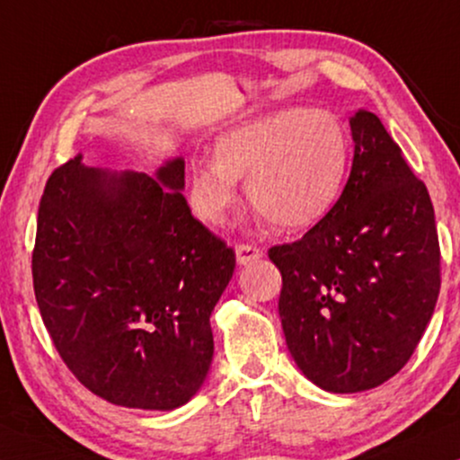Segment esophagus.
<instances>
[{
    "mask_svg": "<svg viewBox=\"0 0 460 460\" xmlns=\"http://www.w3.org/2000/svg\"><path fill=\"white\" fill-rule=\"evenodd\" d=\"M236 261L238 266H247L251 261H257L263 255L260 247H253V244H236Z\"/></svg>",
    "mask_w": 460,
    "mask_h": 460,
    "instance_id": "esophagus-1",
    "label": "esophagus"
}]
</instances>
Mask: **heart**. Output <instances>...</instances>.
<instances>
[{"label": "heart", "instance_id": "obj_1", "mask_svg": "<svg viewBox=\"0 0 460 460\" xmlns=\"http://www.w3.org/2000/svg\"><path fill=\"white\" fill-rule=\"evenodd\" d=\"M349 169V136L329 111L288 106L222 131L216 161H197L188 199L199 219L228 224L238 180L274 226L301 232L323 222L341 197Z\"/></svg>", "mask_w": 460, "mask_h": 460}]
</instances>
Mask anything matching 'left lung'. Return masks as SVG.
<instances>
[{"label": "left lung", "mask_w": 460, "mask_h": 460, "mask_svg": "<svg viewBox=\"0 0 460 460\" xmlns=\"http://www.w3.org/2000/svg\"><path fill=\"white\" fill-rule=\"evenodd\" d=\"M354 161L337 205L268 251L282 274L287 348L314 385L373 389L411 360L436 310L439 243L429 192L375 112L349 117Z\"/></svg>", "instance_id": "8db88e82"}]
</instances>
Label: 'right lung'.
<instances>
[{"label":"right lung","mask_w":460,"mask_h":460,"mask_svg":"<svg viewBox=\"0 0 460 460\" xmlns=\"http://www.w3.org/2000/svg\"><path fill=\"white\" fill-rule=\"evenodd\" d=\"M181 190V156L146 175L87 167L81 155L43 190L37 305L71 373L111 404L173 411L209 373V318L236 260Z\"/></svg>","instance_id":"obj_1"}]
</instances>
